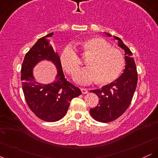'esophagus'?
<instances>
[{
    "instance_id": "esophagus-1",
    "label": "esophagus",
    "mask_w": 158,
    "mask_h": 158,
    "mask_svg": "<svg viewBox=\"0 0 158 158\" xmlns=\"http://www.w3.org/2000/svg\"><path fill=\"white\" fill-rule=\"evenodd\" d=\"M81 93L83 94H86L88 93V89H86V88H81Z\"/></svg>"
}]
</instances>
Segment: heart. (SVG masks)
<instances>
[{
  "instance_id": "b5f03b06",
  "label": "heart",
  "mask_w": 158,
  "mask_h": 158,
  "mask_svg": "<svg viewBox=\"0 0 158 158\" xmlns=\"http://www.w3.org/2000/svg\"><path fill=\"white\" fill-rule=\"evenodd\" d=\"M83 57L88 59V68L77 73L75 80L88 85L97 80L99 84H109L118 78L125 66V57L118 49L111 48L108 41L99 37L89 39L79 48ZM60 62L64 70L74 76L81 65V59L72 45H67L60 54Z\"/></svg>"
}]
</instances>
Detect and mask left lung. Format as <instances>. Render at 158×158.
I'll return each instance as SVG.
<instances>
[{
  "label": "left lung",
  "mask_w": 158,
  "mask_h": 158,
  "mask_svg": "<svg viewBox=\"0 0 158 158\" xmlns=\"http://www.w3.org/2000/svg\"><path fill=\"white\" fill-rule=\"evenodd\" d=\"M109 37L111 35L106 33ZM118 45L125 50L126 68L122 75L110 84L102 87L101 89L90 90L99 97V104L90 109L91 117L101 123H109L119 118L131 104L137 85V67L130 49L123 44L119 38Z\"/></svg>",
  "instance_id": "1"
}]
</instances>
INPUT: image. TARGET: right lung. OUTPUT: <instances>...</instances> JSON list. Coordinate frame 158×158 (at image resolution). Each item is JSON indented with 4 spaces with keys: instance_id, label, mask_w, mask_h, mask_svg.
Listing matches in <instances>:
<instances>
[{
    "instance_id": "right-lung-1",
    "label": "right lung",
    "mask_w": 158,
    "mask_h": 158,
    "mask_svg": "<svg viewBox=\"0 0 158 158\" xmlns=\"http://www.w3.org/2000/svg\"><path fill=\"white\" fill-rule=\"evenodd\" d=\"M52 34L38 40L25 55L21 70V85L27 106L36 117L46 122L61 119L68 111L70 101L81 94L78 87L64 78L60 58L48 39ZM44 59L52 60L58 70L55 81L48 85L39 84L32 75L33 67Z\"/></svg>"
}]
</instances>
